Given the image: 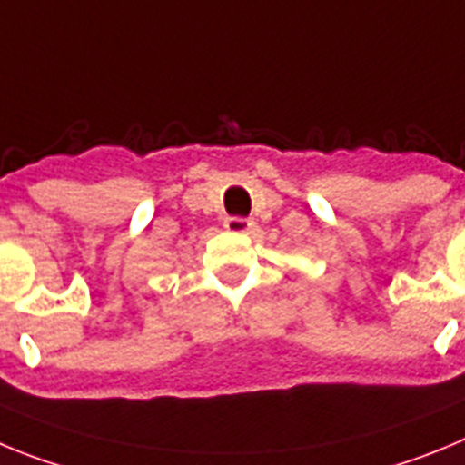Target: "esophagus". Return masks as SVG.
Wrapping results in <instances>:
<instances>
[{
  "label": "esophagus",
  "instance_id": "1",
  "mask_svg": "<svg viewBox=\"0 0 465 465\" xmlns=\"http://www.w3.org/2000/svg\"><path fill=\"white\" fill-rule=\"evenodd\" d=\"M223 228L228 230V232H249V230L253 228V221L244 219V216H228V219L223 221Z\"/></svg>",
  "mask_w": 465,
  "mask_h": 465
}]
</instances>
